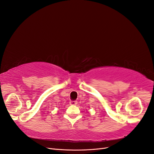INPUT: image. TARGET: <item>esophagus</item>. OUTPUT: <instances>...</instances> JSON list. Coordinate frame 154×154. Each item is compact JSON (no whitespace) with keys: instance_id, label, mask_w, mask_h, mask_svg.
<instances>
[{"instance_id":"1","label":"esophagus","mask_w":154,"mask_h":154,"mask_svg":"<svg viewBox=\"0 0 154 154\" xmlns=\"http://www.w3.org/2000/svg\"><path fill=\"white\" fill-rule=\"evenodd\" d=\"M77 103H78V102L76 101H71V102H70V105H77Z\"/></svg>"}]
</instances>
